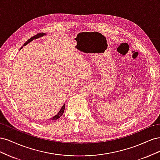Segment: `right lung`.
<instances>
[{
    "label": "right lung",
    "instance_id": "1",
    "mask_svg": "<svg viewBox=\"0 0 160 160\" xmlns=\"http://www.w3.org/2000/svg\"><path fill=\"white\" fill-rule=\"evenodd\" d=\"M47 35V34H46V33H45V32H41V33L37 34L36 35H35L34 37H32L30 38L29 39H28L27 42H25V44H24V45H22V47H21V49H22V48H23V47L26 46L27 44H28V43H29L30 42H31L32 41H33L34 39H37V38H41V37H42L43 36H45V35ZM21 49H20V50H21ZM65 105L64 104L62 106L61 109H60V111H59V112H58V113H57V115H55V116H53L52 118H51L49 119L48 120H52V121H54V120L58 119H59L60 117H61V116L62 115V114H63V113H64V111H65Z\"/></svg>",
    "mask_w": 160,
    "mask_h": 160
}]
</instances>
